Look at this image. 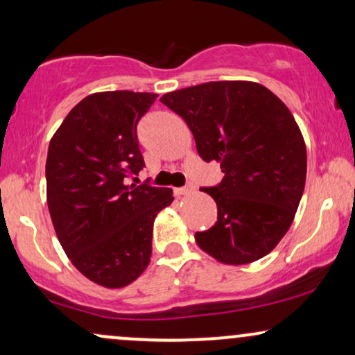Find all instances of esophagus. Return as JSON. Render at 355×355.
Segmentation results:
<instances>
[{"mask_svg": "<svg viewBox=\"0 0 355 355\" xmlns=\"http://www.w3.org/2000/svg\"><path fill=\"white\" fill-rule=\"evenodd\" d=\"M193 190H195L193 183H187L185 187H180V189H173V193L175 195H189Z\"/></svg>", "mask_w": 355, "mask_h": 355, "instance_id": "esophagus-1", "label": "esophagus"}]
</instances>
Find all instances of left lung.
Here are the masks:
<instances>
[{
  "mask_svg": "<svg viewBox=\"0 0 355 355\" xmlns=\"http://www.w3.org/2000/svg\"><path fill=\"white\" fill-rule=\"evenodd\" d=\"M193 133L203 162H218L223 180L202 191L217 203L215 225L197 232L207 254L230 266L266 257L304 193L307 152L288 108L250 81H210L162 96Z\"/></svg>",
  "mask_w": 355,
  "mask_h": 355,
  "instance_id": "1",
  "label": "left lung"
}]
</instances>
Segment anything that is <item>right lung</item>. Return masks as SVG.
I'll list each match as a JSON object with an SVG mask.
<instances>
[{
    "label": "right lung",
    "mask_w": 355,
    "mask_h": 355,
    "mask_svg": "<svg viewBox=\"0 0 355 355\" xmlns=\"http://www.w3.org/2000/svg\"><path fill=\"white\" fill-rule=\"evenodd\" d=\"M158 95L93 93L68 113L46 158L48 209L68 259L108 288L132 284L152 255L153 220L170 189L128 183L144 170L137 126Z\"/></svg>",
    "instance_id": "add662e5"
}]
</instances>
